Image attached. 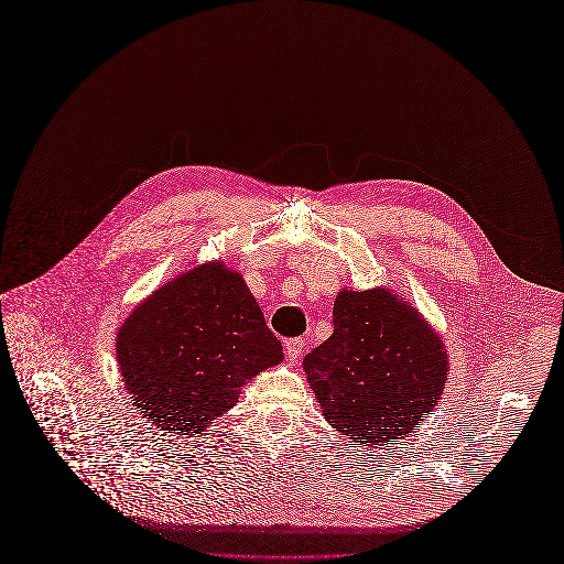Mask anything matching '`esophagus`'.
Listing matches in <instances>:
<instances>
[{
  "label": "esophagus",
  "instance_id": "esophagus-1",
  "mask_svg": "<svg viewBox=\"0 0 564 564\" xmlns=\"http://www.w3.org/2000/svg\"><path fill=\"white\" fill-rule=\"evenodd\" d=\"M302 348H304V341H302L300 337L289 339V341L284 344V350H286L289 361H297V359H300V355H302Z\"/></svg>",
  "mask_w": 564,
  "mask_h": 564
}]
</instances>
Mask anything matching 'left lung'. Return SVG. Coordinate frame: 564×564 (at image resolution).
<instances>
[{"instance_id": "8db88e82", "label": "left lung", "mask_w": 564, "mask_h": 564, "mask_svg": "<svg viewBox=\"0 0 564 564\" xmlns=\"http://www.w3.org/2000/svg\"><path fill=\"white\" fill-rule=\"evenodd\" d=\"M443 339L388 289L339 291L333 335L304 357L324 419L359 447L403 438L441 399Z\"/></svg>"}]
</instances>
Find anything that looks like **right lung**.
Returning <instances> with one entry per match:
<instances>
[{"label":"right lung","mask_w":564,"mask_h":564,"mask_svg":"<svg viewBox=\"0 0 564 564\" xmlns=\"http://www.w3.org/2000/svg\"><path fill=\"white\" fill-rule=\"evenodd\" d=\"M282 344L238 271L200 264L154 291L117 333V361L134 405L176 434L236 405L240 388L282 361Z\"/></svg>","instance_id":"obj_1"}]
</instances>
